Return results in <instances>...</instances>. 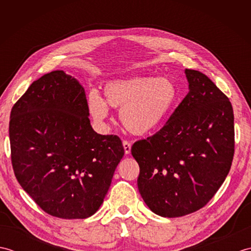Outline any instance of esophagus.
<instances>
[{
    "label": "esophagus",
    "instance_id": "34e87169",
    "mask_svg": "<svg viewBox=\"0 0 251 251\" xmlns=\"http://www.w3.org/2000/svg\"><path fill=\"white\" fill-rule=\"evenodd\" d=\"M123 147H124L125 154H129V153H130V150H131L130 142H128V141H123Z\"/></svg>",
    "mask_w": 251,
    "mask_h": 251
}]
</instances>
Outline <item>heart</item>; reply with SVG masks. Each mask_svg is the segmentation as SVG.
I'll return each instance as SVG.
<instances>
[{"label": "heart", "instance_id": "1", "mask_svg": "<svg viewBox=\"0 0 251 251\" xmlns=\"http://www.w3.org/2000/svg\"><path fill=\"white\" fill-rule=\"evenodd\" d=\"M104 100L96 92L87 98L93 119L102 123L109 106L120 109V120L130 134L145 136L161 128L178 101L179 92L168 77L130 76L110 81L103 87Z\"/></svg>", "mask_w": 251, "mask_h": 251}]
</instances>
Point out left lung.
I'll use <instances>...</instances> for the list:
<instances>
[{"instance_id": "8db88e82", "label": "left lung", "mask_w": 251, "mask_h": 251, "mask_svg": "<svg viewBox=\"0 0 251 251\" xmlns=\"http://www.w3.org/2000/svg\"><path fill=\"white\" fill-rule=\"evenodd\" d=\"M189 93L155 135L134 143L138 189L158 216L176 218L204 207L230 172L234 114L210 78L185 69Z\"/></svg>"}]
</instances>
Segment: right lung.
Here are the masks:
<instances>
[{
    "mask_svg": "<svg viewBox=\"0 0 251 251\" xmlns=\"http://www.w3.org/2000/svg\"><path fill=\"white\" fill-rule=\"evenodd\" d=\"M88 116L84 87L60 70L32 83L10 112L15 176L50 216H93L124 156L120 138L97 134Z\"/></svg>",
    "mask_w": 251,
    "mask_h": 251,
    "instance_id": "right-lung-1",
    "label": "right lung"
}]
</instances>
